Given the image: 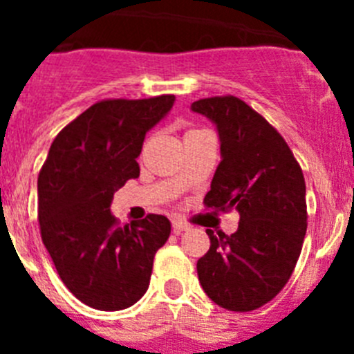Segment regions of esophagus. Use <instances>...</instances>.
Wrapping results in <instances>:
<instances>
[{"label": "esophagus", "instance_id": "esophagus-1", "mask_svg": "<svg viewBox=\"0 0 354 354\" xmlns=\"http://www.w3.org/2000/svg\"><path fill=\"white\" fill-rule=\"evenodd\" d=\"M171 228H174L175 234H183V232H187V230L192 228V225L184 223V221L180 220H174L171 221Z\"/></svg>", "mask_w": 354, "mask_h": 354}]
</instances>
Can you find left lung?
Masks as SVG:
<instances>
[{"mask_svg":"<svg viewBox=\"0 0 354 354\" xmlns=\"http://www.w3.org/2000/svg\"><path fill=\"white\" fill-rule=\"evenodd\" d=\"M192 111L216 126L221 161L204 204L236 209L232 236H214L196 262L198 280L221 308L250 312L266 305L289 282L306 232L303 171L273 126L237 97L193 102Z\"/></svg>","mask_w":354,"mask_h":354,"instance_id":"1","label":"left lung"}]
</instances>
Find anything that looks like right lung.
<instances>
[{
  "instance_id": "obj_1",
  "label": "right lung",
  "mask_w": 354,
  "mask_h": 354,
  "mask_svg": "<svg viewBox=\"0 0 354 354\" xmlns=\"http://www.w3.org/2000/svg\"><path fill=\"white\" fill-rule=\"evenodd\" d=\"M175 95L90 106L60 131L37 183L40 234L62 282L84 305L115 312L149 289L154 255L170 236L167 216L118 227L111 200L129 179L143 140Z\"/></svg>"
}]
</instances>
